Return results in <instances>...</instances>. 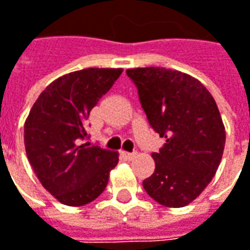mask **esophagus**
<instances>
[{"mask_svg":"<svg viewBox=\"0 0 250 250\" xmlns=\"http://www.w3.org/2000/svg\"><path fill=\"white\" fill-rule=\"evenodd\" d=\"M122 156L125 157V160H131L132 157L135 156V153H134V152H132V153H130V152H122Z\"/></svg>","mask_w":250,"mask_h":250,"instance_id":"obj_1","label":"esophagus"}]
</instances>
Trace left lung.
I'll list each match as a JSON object with an SVG mask.
<instances>
[{"instance_id":"obj_1","label":"left lung","mask_w":250,"mask_h":250,"mask_svg":"<svg viewBox=\"0 0 250 250\" xmlns=\"http://www.w3.org/2000/svg\"><path fill=\"white\" fill-rule=\"evenodd\" d=\"M154 131L164 138L152 153L154 172L142 185L164 207L181 208L203 193L218 169L226 144L222 116L200 81L167 68L125 71Z\"/></svg>"}]
</instances>
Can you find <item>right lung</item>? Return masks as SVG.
Here are the masks:
<instances>
[{
  "label": "right lung",
  "mask_w": 250,
  "mask_h": 250,
  "mask_svg": "<svg viewBox=\"0 0 250 250\" xmlns=\"http://www.w3.org/2000/svg\"><path fill=\"white\" fill-rule=\"evenodd\" d=\"M122 68H86L61 76L41 93L24 123L25 153L45 189L81 207L103 193L119 154L84 142L87 119Z\"/></svg>",
  "instance_id": "add662e5"
}]
</instances>
